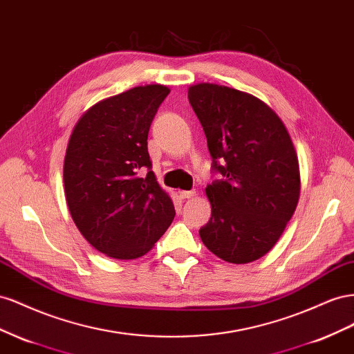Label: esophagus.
<instances>
[{
	"mask_svg": "<svg viewBox=\"0 0 354 354\" xmlns=\"http://www.w3.org/2000/svg\"><path fill=\"white\" fill-rule=\"evenodd\" d=\"M194 196H196V191L194 189H191V191H179V197L183 198V200L191 198V197H194Z\"/></svg>",
	"mask_w": 354,
	"mask_h": 354,
	"instance_id": "esophagus-1",
	"label": "esophagus"
}]
</instances>
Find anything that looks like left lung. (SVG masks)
Returning a JSON list of instances; mask_svg holds the SVG:
<instances>
[{
    "instance_id": "8db88e82",
    "label": "left lung",
    "mask_w": 354,
    "mask_h": 354,
    "mask_svg": "<svg viewBox=\"0 0 354 354\" xmlns=\"http://www.w3.org/2000/svg\"><path fill=\"white\" fill-rule=\"evenodd\" d=\"M188 100L205 130L212 170L221 179L206 187L212 206L200 228L218 258L246 264L276 245L299 198V165L285 124L258 97L201 83Z\"/></svg>"
}]
</instances>
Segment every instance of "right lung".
Instances as JSON below:
<instances>
[{
	"label": "right lung",
	"mask_w": 354,
	"mask_h": 354,
	"mask_svg": "<svg viewBox=\"0 0 354 354\" xmlns=\"http://www.w3.org/2000/svg\"><path fill=\"white\" fill-rule=\"evenodd\" d=\"M170 90L139 86L100 100L71 133L64 184L80 233L115 259L145 255L175 218L151 170L148 132Z\"/></svg>",
	"instance_id": "1"
}]
</instances>
